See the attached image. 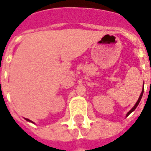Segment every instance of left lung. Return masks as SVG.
Listing matches in <instances>:
<instances>
[{"instance_id":"left-lung-1","label":"left lung","mask_w":151,"mask_h":151,"mask_svg":"<svg viewBox=\"0 0 151 151\" xmlns=\"http://www.w3.org/2000/svg\"><path fill=\"white\" fill-rule=\"evenodd\" d=\"M143 92H144V88L142 89V93H141V95H140L139 98H138V100H137V103H136V104H135V105H134V106H133V108H132V109H131V110H130V111H129V112H128V113H127L126 116H129V114L131 113V112H133V111H134V110H135V109H136V108H137V105L139 104L140 101H141V99H142V97Z\"/></svg>"}]
</instances>
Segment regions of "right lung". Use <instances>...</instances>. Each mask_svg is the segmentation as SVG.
I'll return each instance as SVG.
<instances>
[{
	"label": "right lung",
	"instance_id": "obj_1",
	"mask_svg": "<svg viewBox=\"0 0 151 151\" xmlns=\"http://www.w3.org/2000/svg\"><path fill=\"white\" fill-rule=\"evenodd\" d=\"M26 120H27V121H30V122H31V123H33V122H32V121H31V120H29V119H26Z\"/></svg>",
	"mask_w": 151,
	"mask_h": 151
}]
</instances>
